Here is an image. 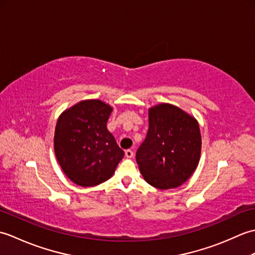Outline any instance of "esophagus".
<instances>
[{
	"label": "esophagus",
	"instance_id": "obj_1",
	"mask_svg": "<svg viewBox=\"0 0 255 255\" xmlns=\"http://www.w3.org/2000/svg\"><path fill=\"white\" fill-rule=\"evenodd\" d=\"M125 155H126L127 158L130 159V158H132V156H133V151L130 150V149H128V150L125 151Z\"/></svg>",
	"mask_w": 255,
	"mask_h": 255
}]
</instances>
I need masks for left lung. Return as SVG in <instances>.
<instances>
[{"label":"left lung","mask_w":255,"mask_h":255,"mask_svg":"<svg viewBox=\"0 0 255 255\" xmlns=\"http://www.w3.org/2000/svg\"><path fill=\"white\" fill-rule=\"evenodd\" d=\"M202 136L196 119L174 105L149 110V129L136 153L143 178L160 189L178 187L196 170Z\"/></svg>","instance_id":"obj_1"}]
</instances>
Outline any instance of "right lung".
<instances>
[{"label":"right lung","mask_w":255,"mask_h":255,"mask_svg":"<svg viewBox=\"0 0 255 255\" xmlns=\"http://www.w3.org/2000/svg\"><path fill=\"white\" fill-rule=\"evenodd\" d=\"M113 108L100 100H86L58 118L53 138L62 171L80 186L90 187L111 178L124 151L107 130Z\"/></svg>","instance_id":"right-lung-1"}]
</instances>
